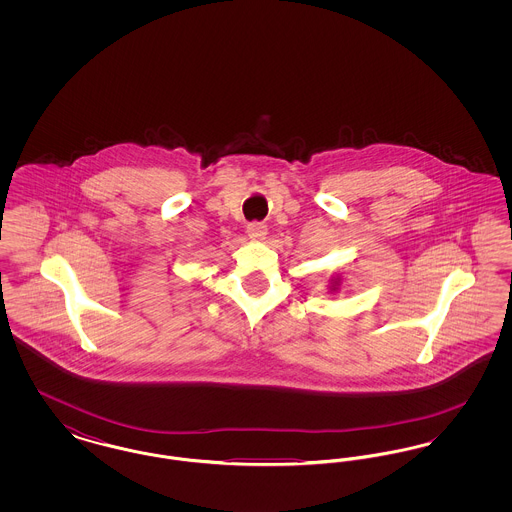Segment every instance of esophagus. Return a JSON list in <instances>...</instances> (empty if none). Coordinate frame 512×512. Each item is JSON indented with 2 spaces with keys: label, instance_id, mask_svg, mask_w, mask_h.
Masks as SVG:
<instances>
[{
  "label": "esophagus",
  "instance_id": "1",
  "mask_svg": "<svg viewBox=\"0 0 512 512\" xmlns=\"http://www.w3.org/2000/svg\"><path fill=\"white\" fill-rule=\"evenodd\" d=\"M267 224L265 222H249L247 224V234H249V238H253V240H263L265 236H267Z\"/></svg>",
  "mask_w": 512,
  "mask_h": 512
}]
</instances>
